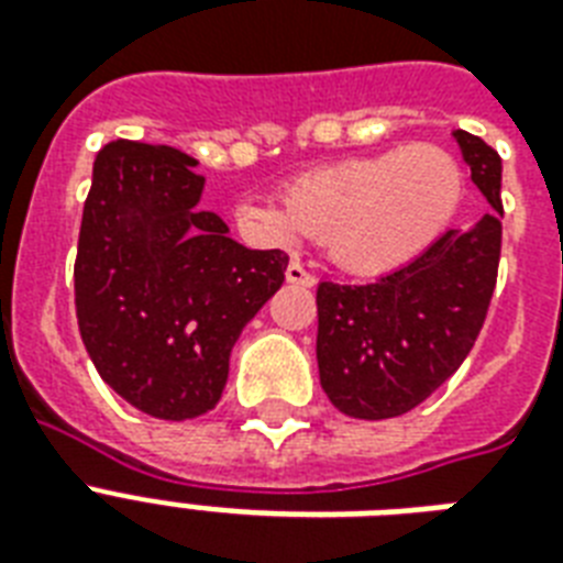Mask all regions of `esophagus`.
<instances>
[{"instance_id": "obj_1", "label": "esophagus", "mask_w": 563, "mask_h": 563, "mask_svg": "<svg viewBox=\"0 0 563 563\" xmlns=\"http://www.w3.org/2000/svg\"><path fill=\"white\" fill-rule=\"evenodd\" d=\"M286 280L295 283V286H316V277H312L300 263L286 265Z\"/></svg>"}]
</instances>
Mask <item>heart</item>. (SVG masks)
Listing matches in <instances>:
<instances>
[{
  "mask_svg": "<svg viewBox=\"0 0 563 563\" xmlns=\"http://www.w3.org/2000/svg\"><path fill=\"white\" fill-rule=\"evenodd\" d=\"M462 192L453 154L400 145L307 172L291 180L286 201L242 198L236 216L272 245L321 236L330 263L374 277L423 254L453 221Z\"/></svg>",
  "mask_w": 563,
  "mask_h": 563,
  "instance_id": "1",
  "label": "heart"
}]
</instances>
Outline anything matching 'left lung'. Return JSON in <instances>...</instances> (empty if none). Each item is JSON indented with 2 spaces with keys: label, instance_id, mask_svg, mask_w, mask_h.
Listing matches in <instances>:
<instances>
[{
  "label": "left lung",
  "instance_id": "8db88e82",
  "mask_svg": "<svg viewBox=\"0 0 563 563\" xmlns=\"http://www.w3.org/2000/svg\"><path fill=\"white\" fill-rule=\"evenodd\" d=\"M490 212L365 286L318 283V374L347 418L385 420L420 406L471 353L497 286L503 242V161L488 143L453 131Z\"/></svg>",
  "mask_w": 563,
  "mask_h": 563
}]
</instances>
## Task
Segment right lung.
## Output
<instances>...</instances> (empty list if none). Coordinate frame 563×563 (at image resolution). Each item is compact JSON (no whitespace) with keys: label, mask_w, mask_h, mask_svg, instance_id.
I'll return each instance as SVG.
<instances>
[{"label":"right lung","mask_w":563,"mask_h":563,"mask_svg":"<svg viewBox=\"0 0 563 563\" xmlns=\"http://www.w3.org/2000/svg\"><path fill=\"white\" fill-rule=\"evenodd\" d=\"M198 161L169 145H104L75 260V316L92 365L161 420L210 411L242 327L283 286L289 256L230 239L201 210Z\"/></svg>","instance_id":"right-lung-1"}]
</instances>
